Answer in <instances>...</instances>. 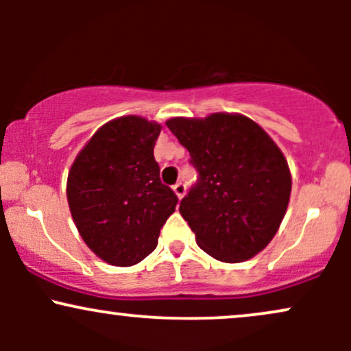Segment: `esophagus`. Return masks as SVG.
I'll use <instances>...</instances> for the list:
<instances>
[{
	"mask_svg": "<svg viewBox=\"0 0 351 351\" xmlns=\"http://www.w3.org/2000/svg\"><path fill=\"white\" fill-rule=\"evenodd\" d=\"M173 191H175V195L178 196V199H181L184 196V193H186V186H184L183 183H176L175 186H173Z\"/></svg>",
	"mask_w": 351,
	"mask_h": 351,
	"instance_id": "esophagus-1",
	"label": "esophagus"
}]
</instances>
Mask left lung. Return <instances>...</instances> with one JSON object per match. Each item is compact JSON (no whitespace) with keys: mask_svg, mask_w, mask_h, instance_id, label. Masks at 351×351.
Returning <instances> with one entry per match:
<instances>
[{"mask_svg":"<svg viewBox=\"0 0 351 351\" xmlns=\"http://www.w3.org/2000/svg\"><path fill=\"white\" fill-rule=\"evenodd\" d=\"M167 125L199 173L180 203L196 244L228 264L259 254L279 231L291 199V170L277 143L241 114L173 117Z\"/></svg>","mask_w":351,"mask_h":351,"instance_id":"obj_1","label":"left lung"}]
</instances>
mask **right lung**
I'll return each instance as SVG.
<instances>
[{
    "label": "right lung",
    "mask_w": 351,
    "mask_h": 351,
    "mask_svg": "<svg viewBox=\"0 0 351 351\" xmlns=\"http://www.w3.org/2000/svg\"><path fill=\"white\" fill-rule=\"evenodd\" d=\"M162 128L138 115L110 120L84 145L67 175L75 228L87 247L110 265L143 261L178 203L160 181L153 156Z\"/></svg>",
    "instance_id": "1"
}]
</instances>
